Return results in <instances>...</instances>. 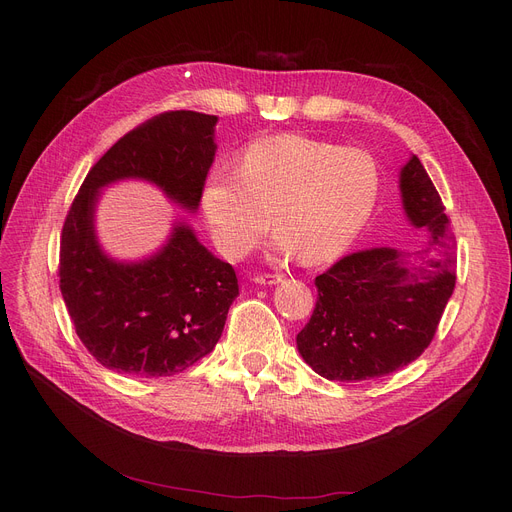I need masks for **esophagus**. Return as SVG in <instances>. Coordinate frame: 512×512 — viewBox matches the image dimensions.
I'll return each instance as SVG.
<instances>
[{
	"instance_id": "34e87169",
	"label": "esophagus",
	"mask_w": 512,
	"mask_h": 512,
	"mask_svg": "<svg viewBox=\"0 0 512 512\" xmlns=\"http://www.w3.org/2000/svg\"><path fill=\"white\" fill-rule=\"evenodd\" d=\"M253 282L259 284V286H274V284H280V282H282V276H276V274L253 276Z\"/></svg>"
}]
</instances>
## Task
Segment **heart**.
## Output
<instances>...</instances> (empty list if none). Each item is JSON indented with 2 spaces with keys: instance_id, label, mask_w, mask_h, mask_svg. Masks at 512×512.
Returning <instances> with one entry per match:
<instances>
[{
  "instance_id": "heart-1",
  "label": "heart",
  "mask_w": 512,
  "mask_h": 512,
  "mask_svg": "<svg viewBox=\"0 0 512 512\" xmlns=\"http://www.w3.org/2000/svg\"><path fill=\"white\" fill-rule=\"evenodd\" d=\"M380 186L369 153L278 134L242 151L238 170L215 164L201 186V211L215 247L230 259L257 247L272 222L276 251L313 265L340 257L359 238Z\"/></svg>"
}]
</instances>
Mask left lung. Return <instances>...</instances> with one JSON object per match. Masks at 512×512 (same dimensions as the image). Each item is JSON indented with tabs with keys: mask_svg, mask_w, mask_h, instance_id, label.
I'll return each mask as SVG.
<instances>
[{
	"mask_svg": "<svg viewBox=\"0 0 512 512\" xmlns=\"http://www.w3.org/2000/svg\"><path fill=\"white\" fill-rule=\"evenodd\" d=\"M402 211L425 232L413 253H353L315 278L317 305L297 334L305 363L321 378L361 382L415 361L432 342L456 282L448 215L417 155L398 174Z\"/></svg>",
	"mask_w": 512,
	"mask_h": 512,
	"instance_id": "obj_1",
	"label": "left lung"
}]
</instances>
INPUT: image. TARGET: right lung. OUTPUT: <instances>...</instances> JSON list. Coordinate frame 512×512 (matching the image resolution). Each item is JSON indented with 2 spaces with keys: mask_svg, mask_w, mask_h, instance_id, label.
I'll list each match as a JSON object with an SVG mask.
<instances>
[{
  "mask_svg": "<svg viewBox=\"0 0 512 512\" xmlns=\"http://www.w3.org/2000/svg\"><path fill=\"white\" fill-rule=\"evenodd\" d=\"M218 116L166 112L130 130L87 174L66 215L60 290L78 338L107 369L161 378L197 363L218 344L238 297L232 265L215 257L180 215L164 245L141 259H116L97 236L101 191L149 182L197 213L215 159Z\"/></svg>",
  "mask_w": 512,
  "mask_h": 512,
  "instance_id": "right-lung-1",
  "label": "right lung"
}]
</instances>
